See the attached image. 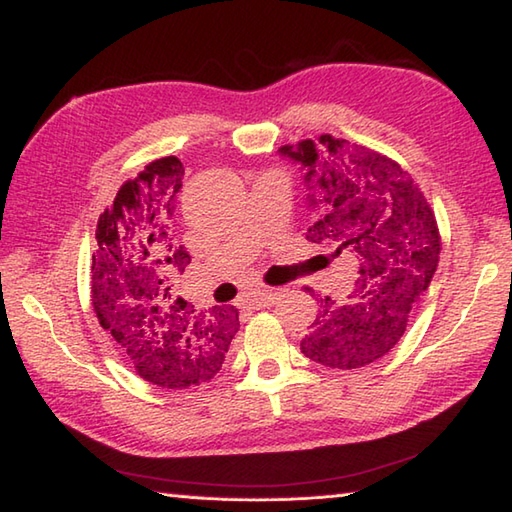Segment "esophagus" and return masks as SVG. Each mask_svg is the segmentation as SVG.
<instances>
[{
  "label": "esophagus",
  "instance_id": "obj_1",
  "mask_svg": "<svg viewBox=\"0 0 512 512\" xmlns=\"http://www.w3.org/2000/svg\"><path fill=\"white\" fill-rule=\"evenodd\" d=\"M277 299H279V290H253L244 295V303H248V306H253V308L273 306Z\"/></svg>",
  "mask_w": 512,
  "mask_h": 512
}]
</instances>
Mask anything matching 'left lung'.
Returning <instances> with one entry per match:
<instances>
[{
  "label": "left lung",
  "mask_w": 512,
  "mask_h": 512,
  "mask_svg": "<svg viewBox=\"0 0 512 512\" xmlns=\"http://www.w3.org/2000/svg\"><path fill=\"white\" fill-rule=\"evenodd\" d=\"M279 154L301 165L310 189L317 217L306 237L358 268L345 303L321 301L301 352L334 369L365 367L400 341L436 275V215L398 162L367 147L323 134Z\"/></svg>",
  "instance_id": "left-lung-1"
}]
</instances>
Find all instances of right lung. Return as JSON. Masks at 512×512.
<instances>
[{
    "label": "right lung",
    "instance_id": "add662e5",
    "mask_svg": "<svg viewBox=\"0 0 512 512\" xmlns=\"http://www.w3.org/2000/svg\"><path fill=\"white\" fill-rule=\"evenodd\" d=\"M184 167L154 160L127 180L96 228L92 303L116 352L151 385L187 389L211 380L239 328L233 306L198 312L176 297L191 264L173 215Z\"/></svg>",
    "mask_w": 512,
    "mask_h": 512
}]
</instances>
